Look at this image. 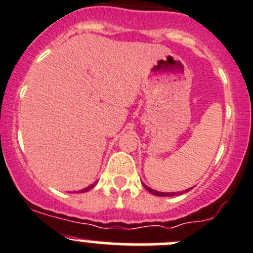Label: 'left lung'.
I'll use <instances>...</instances> for the list:
<instances>
[{"label": "left lung", "mask_w": 253, "mask_h": 253, "mask_svg": "<svg viewBox=\"0 0 253 253\" xmlns=\"http://www.w3.org/2000/svg\"><path fill=\"white\" fill-rule=\"evenodd\" d=\"M143 185H144V184H143ZM144 187H145L146 190H148L150 193L155 194V196H160V197H173V196H177V194H181V193L188 192V191H191V190H192V188H193V187L187 188V190L182 191V192H160V191H155V190H152V188L148 187V186H146V185H144Z\"/></svg>", "instance_id": "left-lung-1"}]
</instances>
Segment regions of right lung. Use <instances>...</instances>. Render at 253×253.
Segmentation results:
<instances>
[{
	"mask_svg": "<svg viewBox=\"0 0 253 253\" xmlns=\"http://www.w3.org/2000/svg\"><path fill=\"white\" fill-rule=\"evenodd\" d=\"M96 184H97V181H96V182H93L92 185H90V186H88V187L84 188V190H82V191H78V192H80V193H82V192H86V191H88V190H92V188L95 187V186H96Z\"/></svg>",
	"mask_w": 253,
	"mask_h": 253,
	"instance_id": "obj_1",
	"label": "right lung"
}]
</instances>
